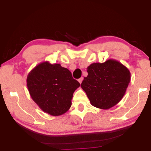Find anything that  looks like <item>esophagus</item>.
<instances>
[{
  "instance_id": "34e87169",
  "label": "esophagus",
  "mask_w": 151,
  "mask_h": 151,
  "mask_svg": "<svg viewBox=\"0 0 151 151\" xmlns=\"http://www.w3.org/2000/svg\"><path fill=\"white\" fill-rule=\"evenodd\" d=\"M82 80H83V78H80V79H78V82H80V84H81V83H82Z\"/></svg>"
}]
</instances>
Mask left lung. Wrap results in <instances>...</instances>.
<instances>
[{
  "label": "left lung",
  "mask_w": 151,
  "mask_h": 151,
  "mask_svg": "<svg viewBox=\"0 0 151 151\" xmlns=\"http://www.w3.org/2000/svg\"><path fill=\"white\" fill-rule=\"evenodd\" d=\"M87 72L81 87L91 105L101 109L116 105L124 96L131 81L129 69L113 59L93 63L87 67Z\"/></svg>",
  "instance_id": "1"
}]
</instances>
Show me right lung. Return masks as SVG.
Segmentation results:
<instances>
[{
  "label": "right lung",
  "mask_w": 151,
  "mask_h": 151,
  "mask_svg": "<svg viewBox=\"0 0 151 151\" xmlns=\"http://www.w3.org/2000/svg\"><path fill=\"white\" fill-rule=\"evenodd\" d=\"M27 86L32 100L41 110L58 116L70 109L73 93L80 84L67 68L46 61L29 73Z\"/></svg>",
  "instance_id": "add662e5"
}]
</instances>
